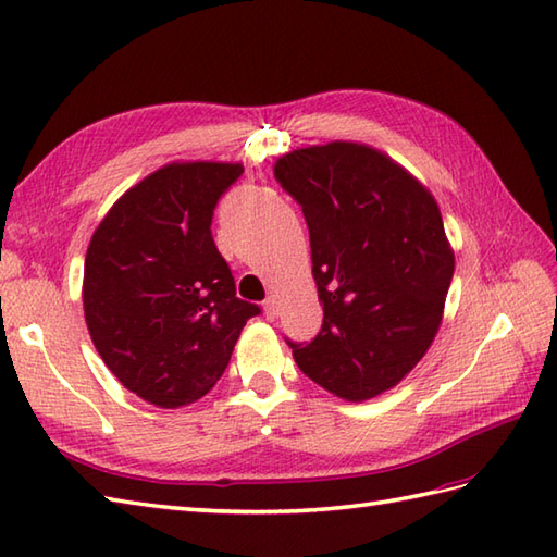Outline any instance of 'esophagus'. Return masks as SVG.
<instances>
[{
  "label": "esophagus",
  "mask_w": 557,
  "mask_h": 557,
  "mask_svg": "<svg viewBox=\"0 0 557 557\" xmlns=\"http://www.w3.org/2000/svg\"><path fill=\"white\" fill-rule=\"evenodd\" d=\"M263 311H265L268 321H275V318H277V304H275V299L268 297V299L263 301Z\"/></svg>",
  "instance_id": "34e87169"
}]
</instances>
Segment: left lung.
<instances>
[{
	"mask_svg": "<svg viewBox=\"0 0 557 557\" xmlns=\"http://www.w3.org/2000/svg\"><path fill=\"white\" fill-rule=\"evenodd\" d=\"M275 176L304 210L323 325L292 342L313 383L345 399L397 385L431 347L453 282L441 210L383 152L313 146L280 158Z\"/></svg>",
	"mask_w": 557,
	"mask_h": 557,
	"instance_id": "left-lung-1",
	"label": "left lung"
}]
</instances>
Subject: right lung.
<instances>
[{"mask_svg":"<svg viewBox=\"0 0 557 557\" xmlns=\"http://www.w3.org/2000/svg\"><path fill=\"white\" fill-rule=\"evenodd\" d=\"M242 164L174 162L116 200L83 270V311L126 389L174 409L215 385L258 304L236 297L212 239V212Z\"/></svg>","mask_w":557,"mask_h":557,"instance_id":"obj_1","label":"right lung"}]
</instances>
